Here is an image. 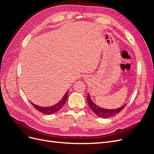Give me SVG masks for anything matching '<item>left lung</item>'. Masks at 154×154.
<instances>
[{
  "label": "left lung",
  "mask_w": 154,
  "mask_h": 154,
  "mask_svg": "<svg viewBox=\"0 0 154 154\" xmlns=\"http://www.w3.org/2000/svg\"><path fill=\"white\" fill-rule=\"evenodd\" d=\"M87 102L88 103V105L90 106L91 110L93 111L96 116H98L100 118H108L110 117H112L116 114L119 113V112L122 111L124 107L126 106V105H123V106H121L120 108L114 109V110H107L103 108H101V107L96 105L94 102H93L91 100V97L89 94H88L87 96Z\"/></svg>",
  "instance_id": "obj_1"
}]
</instances>
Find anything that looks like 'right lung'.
Segmentation results:
<instances>
[{"mask_svg": "<svg viewBox=\"0 0 154 154\" xmlns=\"http://www.w3.org/2000/svg\"><path fill=\"white\" fill-rule=\"evenodd\" d=\"M68 91L65 94V96L63 97V98H62L61 101H60L56 105L52 106H49V107H42V106H40L38 105H36L31 103L35 108L38 110L40 112L43 113L44 114H54L55 112H57L59 110L61 109L62 107L65 105L66 102V100L67 99L68 97Z\"/></svg>", "mask_w": 154, "mask_h": 154, "instance_id": "1", "label": "right lung"}]
</instances>
